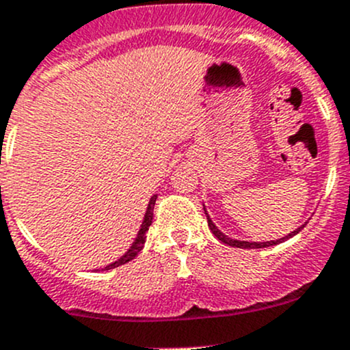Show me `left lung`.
<instances>
[{"label": "left lung", "instance_id": "left-lung-1", "mask_svg": "<svg viewBox=\"0 0 350 350\" xmlns=\"http://www.w3.org/2000/svg\"><path fill=\"white\" fill-rule=\"evenodd\" d=\"M205 213H206V210H205ZM206 220H208V227H210V230H212V232H213V236H215L217 239H219V241H222V243H224V244H227V246H234V247H244V250H254V247H267V246H273V244H279V243H282V241L289 239V237L296 236V234L299 232V230L303 229L304 226H306V224H304V226L297 227L296 230H293V232H291V234H287V236H286V237H282V239H277V241H269V243H250V241H237V239H230V237H227L226 234H222V232H220V230L217 229V227H215V224L212 222V219H210V217H208V213H206Z\"/></svg>", "mask_w": 350, "mask_h": 350}]
</instances>
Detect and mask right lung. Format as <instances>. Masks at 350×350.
I'll list each match as a JSON object with an SVG mask.
<instances>
[{
    "label": "right lung",
    "instance_id": "add662e5",
    "mask_svg": "<svg viewBox=\"0 0 350 350\" xmlns=\"http://www.w3.org/2000/svg\"><path fill=\"white\" fill-rule=\"evenodd\" d=\"M155 200H157V195L152 196L150 202H148L147 212H145V219H144V222H142L140 230H138L137 237H135V241H133V244H131V246H130V250H128L126 253H124L123 256L120 258V260L114 261V263H111V265H107L104 270H111V269H116V267H120V265H124V263L131 261L135 256H137L138 253H140L142 247H144V244H145V239H147L145 232H147V230H148V227H150V224H152V219H154Z\"/></svg>",
    "mask_w": 350,
    "mask_h": 350
}]
</instances>
